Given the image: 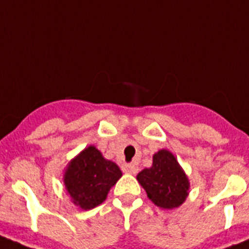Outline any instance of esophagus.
I'll use <instances>...</instances> for the list:
<instances>
[{"label": "esophagus", "mask_w": 249, "mask_h": 249, "mask_svg": "<svg viewBox=\"0 0 249 249\" xmlns=\"http://www.w3.org/2000/svg\"><path fill=\"white\" fill-rule=\"evenodd\" d=\"M122 170L124 173H128V174H136V173H138V166L133 163H124L122 165Z\"/></svg>", "instance_id": "1"}]
</instances>
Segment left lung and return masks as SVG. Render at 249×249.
Returning <instances> with one entry per match:
<instances>
[{
  "instance_id": "left-lung-1",
  "label": "left lung",
  "mask_w": 249,
  "mask_h": 249,
  "mask_svg": "<svg viewBox=\"0 0 249 249\" xmlns=\"http://www.w3.org/2000/svg\"><path fill=\"white\" fill-rule=\"evenodd\" d=\"M141 185L157 206L174 209L185 201L189 180L169 150L161 149L153 156V165L137 175Z\"/></svg>"
}]
</instances>
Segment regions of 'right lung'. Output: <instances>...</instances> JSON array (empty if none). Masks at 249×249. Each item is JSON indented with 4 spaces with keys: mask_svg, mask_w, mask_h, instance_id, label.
I'll use <instances>...</instances> for the list:
<instances>
[{
    "mask_svg": "<svg viewBox=\"0 0 249 249\" xmlns=\"http://www.w3.org/2000/svg\"><path fill=\"white\" fill-rule=\"evenodd\" d=\"M121 177L117 164L106 160L100 150L90 145L69 164L64 182L72 202L83 210H90L105 201Z\"/></svg>",
    "mask_w": 249,
    "mask_h": 249,
    "instance_id": "right-lung-1",
    "label": "right lung"
}]
</instances>
